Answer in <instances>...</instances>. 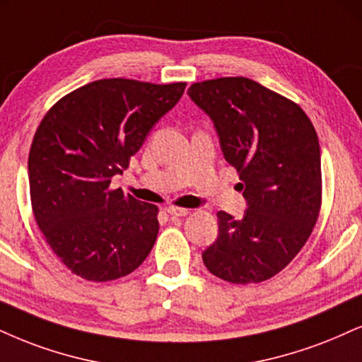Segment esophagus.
<instances>
[{
	"label": "esophagus",
	"instance_id": "1",
	"mask_svg": "<svg viewBox=\"0 0 362 362\" xmlns=\"http://www.w3.org/2000/svg\"><path fill=\"white\" fill-rule=\"evenodd\" d=\"M165 212H168V214L173 216V217H184V216L189 214V209L170 206V207H165Z\"/></svg>",
	"mask_w": 362,
	"mask_h": 362
}]
</instances>
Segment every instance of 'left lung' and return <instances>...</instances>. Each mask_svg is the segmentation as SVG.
Masks as SVG:
<instances>
[{"mask_svg":"<svg viewBox=\"0 0 362 362\" xmlns=\"http://www.w3.org/2000/svg\"><path fill=\"white\" fill-rule=\"evenodd\" d=\"M189 95L214 121L226 162L236 168L247 209L217 212L219 234L202 252L221 280H269L298 255L322 206L320 146L305 111L247 77L195 82Z\"/></svg>","mask_w":362,"mask_h":362,"instance_id":"1","label":"left lung"}]
</instances>
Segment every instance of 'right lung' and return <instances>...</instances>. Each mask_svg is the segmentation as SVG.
<instances>
[{
	"label": "right lung",
	"mask_w": 362,
	"mask_h": 362,
	"mask_svg": "<svg viewBox=\"0 0 362 362\" xmlns=\"http://www.w3.org/2000/svg\"><path fill=\"white\" fill-rule=\"evenodd\" d=\"M185 82L101 79L72 90L43 116L28 155L30 199L47 245L74 275L111 281L134 272L158 234V207L111 177L128 168Z\"/></svg>",
	"instance_id": "1"
}]
</instances>
